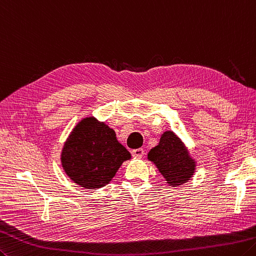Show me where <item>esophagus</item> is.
<instances>
[{
    "mask_svg": "<svg viewBox=\"0 0 256 256\" xmlns=\"http://www.w3.org/2000/svg\"><path fill=\"white\" fill-rule=\"evenodd\" d=\"M132 155L134 158H142L144 155V150L143 148H136V150H133L132 151Z\"/></svg>",
    "mask_w": 256,
    "mask_h": 256,
    "instance_id": "34e87169",
    "label": "esophagus"
}]
</instances>
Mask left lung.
I'll list each match as a JSON object with an SVG mask.
<instances>
[{
    "instance_id": "1",
    "label": "left lung",
    "mask_w": 256,
    "mask_h": 256,
    "mask_svg": "<svg viewBox=\"0 0 256 256\" xmlns=\"http://www.w3.org/2000/svg\"><path fill=\"white\" fill-rule=\"evenodd\" d=\"M148 158L156 165L165 181L173 188L188 182L196 166L188 148L172 131L162 134L158 145L151 148Z\"/></svg>"
}]
</instances>
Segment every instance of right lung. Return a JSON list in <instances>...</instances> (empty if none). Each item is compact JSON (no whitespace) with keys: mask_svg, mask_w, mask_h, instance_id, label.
I'll use <instances>...</instances> for the list:
<instances>
[{"mask_svg":"<svg viewBox=\"0 0 256 256\" xmlns=\"http://www.w3.org/2000/svg\"><path fill=\"white\" fill-rule=\"evenodd\" d=\"M131 154L104 122L85 118L68 135L61 154L65 173L81 188L96 190L111 182Z\"/></svg>","mask_w":256,"mask_h":256,"instance_id":"1","label":"right lung"}]
</instances>
